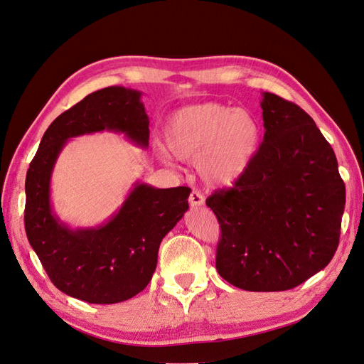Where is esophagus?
<instances>
[{"mask_svg": "<svg viewBox=\"0 0 364 364\" xmlns=\"http://www.w3.org/2000/svg\"><path fill=\"white\" fill-rule=\"evenodd\" d=\"M189 203H191V205H192L193 208H196V207L204 205L205 198H204V195L200 193L199 191H193V192L191 193V196H189Z\"/></svg>", "mask_w": 364, "mask_h": 364, "instance_id": "1", "label": "esophagus"}]
</instances>
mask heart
Segmentation results:
<instances>
[{"mask_svg":"<svg viewBox=\"0 0 364 364\" xmlns=\"http://www.w3.org/2000/svg\"><path fill=\"white\" fill-rule=\"evenodd\" d=\"M168 150L180 160L195 161L203 180L211 186L234 184L257 153L259 126L245 109L219 103H200L175 111L165 127ZM169 160V153L160 148Z\"/></svg>","mask_w":364,"mask_h":364,"instance_id":"b5f03b06","label":"heart"}]
</instances>
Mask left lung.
<instances>
[{"mask_svg":"<svg viewBox=\"0 0 364 364\" xmlns=\"http://www.w3.org/2000/svg\"><path fill=\"white\" fill-rule=\"evenodd\" d=\"M264 141L230 189L207 205L220 225L216 268L255 292L299 287L339 246L345 183L331 145L299 105L264 92Z\"/></svg>","mask_w":364,"mask_h":364,"instance_id":"obj_1","label":"left lung"}]
</instances>
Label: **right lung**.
<instances>
[{"label": "right lung", "mask_w": 364, "mask_h": 364, "mask_svg": "<svg viewBox=\"0 0 364 364\" xmlns=\"http://www.w3.org/2000/svg\"><path fill=\"white\" fill-rule=\"evenodd\" d=\"M141 92L107 87L91 92L52 121L25 180V231L49 279L61 292L92 304H114L151 280L164 237L189 208V187L156 189L136 183L105 225L70 230L52 213L50 173L67 139L102 130L121 132L148 146L150 129Z\"/></svg>", "instance_id": "obj_1"}]
</instances>
